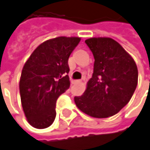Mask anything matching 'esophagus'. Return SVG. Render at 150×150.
<instances>
[{"mask_svg":"<svg viewBox=\"0 0 150 150\" xmlns=\"http://www.w3.org/2000/svg\"><path fill=\"white\" fill-rule=\"evenodd\" d=\"M73 82H74V83H81V80H76V81H74Z\"/></svg>","mask_w":150,"mask_h":150,"instance_id":"34e87169","label":"esophagus"}]
</instances>
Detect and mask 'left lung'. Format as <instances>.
<instances>
[{"label":"left lung","instance_id":"8db88e82","mask_svg":"<svg viewBox=\"0 0 150 150\" xmlns=\"http://www.w3.org/2000/svg\"><path fill=\"white\" fill-rule=\"evenodd\" d=\"M95 58L94 73L77 108L89 116L106 118L117 114L129 102L138 82L134 59L116 41L94 37L85 41Z\"/></svg>","mask_w":150,"mask_h":150}]
</instances>
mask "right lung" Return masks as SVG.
I'll return each mask as SVG.
<instances>
[{"mask_svg":"<svg viewBox=\"0 0 150 150\" xmlns=\"http://www.w3.org/2000/svg\"><path fill=\"white\" fill-rule=\"evenodd\" d=\"M80 41L66 36L47 40L25 62L20 95L25 116L34 128L46 129L54 122L56 101L70 86L69 57Z\"/></svg>","mask_w":150,"mask_h":150,"instance_id":"add662e5","label":"right lung"}]
</instances>
